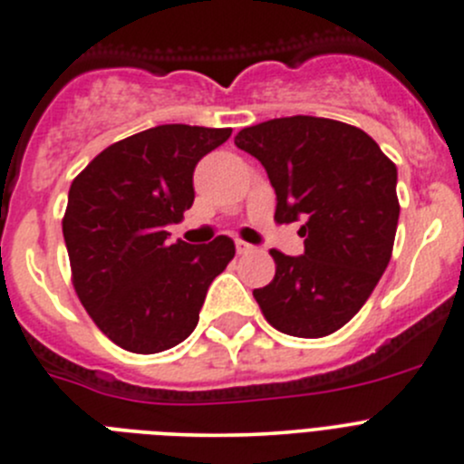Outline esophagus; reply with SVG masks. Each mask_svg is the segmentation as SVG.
<instances>
[{"label": "esophagus", "instance_id": "obj_1", "mask_svg": "<svg viewBox=\"0 0 464 464\" xmlns=\"http://www.w3.org/2000/svg\"><path fill=\"white\" fill-rule=\"evenodd\" d=\"M236 249H237V254H251L256 246L249 245V242H245V240H236Z\"/></svg>", "mask_w": 464, "mask_h": 464}]
</instances>
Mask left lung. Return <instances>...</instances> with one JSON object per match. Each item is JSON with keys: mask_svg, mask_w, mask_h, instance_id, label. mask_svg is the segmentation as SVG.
Instances as JSON below:
<instances>
[{"mask_svg": "<svg viewBox=\"0 0 464 464\" xmlns=\"http://www.w3.org/2000/svg\"><path fill=\"white\" fill-rule=\"evenodd\" d=\"M276 192L278 224L304 219V256L272 249V283L254 290L265 319L295 337H324L365 305L392 258L397 165L362 129L292 115L242 129Z\"/></svg>", "mask_w": 464, "mask_h": 464, "instance_id": "1", "label": "left lung"}]
</instances>
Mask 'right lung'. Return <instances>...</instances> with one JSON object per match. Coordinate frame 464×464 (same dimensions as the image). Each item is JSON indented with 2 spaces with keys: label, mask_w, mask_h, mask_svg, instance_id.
<instances>
[{
  "label": "right lung",
  "mask_w": 464,
  "mask_h": 464,
  "mask_svg": "<svg viewBox=\"0 0 464 464\" xmlns=\"http://www.w3.org/2000/svg\"><path fill=\"white\" fill-rule=\"evenodd\" d=\"M231 129L163 124L94 156L70 186L63 237L72 285L99 331L131 353L168 352L199 322L206 292L236 256L231 237L169 245L195 201L192 172Z\"/></svg>",
  "instance_id": "1"
}]
</instances>
